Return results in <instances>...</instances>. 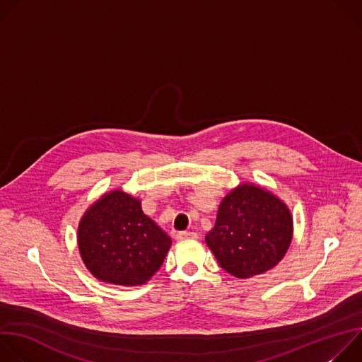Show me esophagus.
Here are the masks:
<instances>
[{
	"label": "esophagus",
	"instance_id": "esophagus-1",
	"mask_svg": "<svg viewBox=\"0 0 362 362\" xmlns=\"http://www.w3.org/2000/svg\"><path fill=\"white\" fill-rule=\"evenodd\" d=\"M197 233L196 232H179L176 235V240H185V239H197Z\"/></svg>",
	"mask_w": 362,
	"mask_h": 362
}]
</instances>
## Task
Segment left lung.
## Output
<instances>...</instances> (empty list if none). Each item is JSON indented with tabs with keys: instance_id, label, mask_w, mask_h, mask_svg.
<instances>
[{
	"instance_id": "8db88e82",
	"label": "left lung",
	"mask_w": 362,
	"mask_h": 362,
	"mask_svg": "<svg viewBox=\"0 0 362 362\" xmlns=\"http://www.w3.org/2000/svg\"><path fill=\"white\" fill-rule=\"evenodd\" d=\"M291 239L292 218L286 204L252 185H240L222 200L216 223L206 235L219 265L236 278L274 268Z\"/></svg>"
}]
</instances>
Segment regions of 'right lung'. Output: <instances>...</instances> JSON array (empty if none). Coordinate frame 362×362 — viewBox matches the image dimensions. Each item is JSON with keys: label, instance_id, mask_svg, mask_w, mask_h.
<instances>
[{"label": "right lung", "instance_id": "1", "mask_svg": "<svg viewBox=\"0 0 362 362\" xmlns=\"http://www.w3.org/2000/svg\"><path fill=\"white\" fill-rule=\"evenodd\" d=\"M172 245L130 194L115 190L95 202L78 226V249L100 281L134 286L148 281Z\"/></svg>", "mask_w": 362, "mask_h": 362}]
</instances>
